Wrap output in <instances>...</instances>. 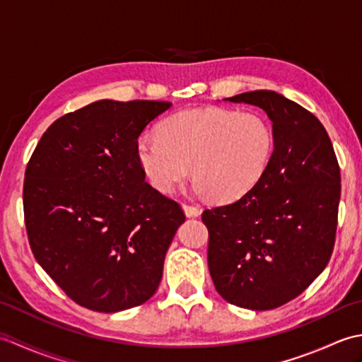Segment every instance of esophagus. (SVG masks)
Returning <instances> with one entry per match:
<instances>
[{"label": "esophagus", "instance_id": "obj_1", "mask_svg": "<svg viewBox=\"0 0 362 362\" xmlns=\"http://www.w3.org/2000/svg\"><path fill=\"white\" fill-rule=\"evenodd\" d=\"M183 210H185V214L188 218H196L201 214V209L197 205H191V204H183Z\"/></svg>", "mask_w": 362, "mask_h": 362}]
</instances>
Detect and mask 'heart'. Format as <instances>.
Listing matches in <instances>:
<instances>
[{
  "instance_id": "heart-1",
  "label": "heart",
  "mask_w": 362,
  "mask_h": 362,
  "mask_svg": "<svg viewBox=\"0 0 362 362\" xmlns=\"http://www.w3.org/2000/svg\"><path fill=\"white\" fill-rule=\"evenodd\" d=\"M274 132L257 113L227 109L185 110L166 118L160 135L138 138L136 156L151 185L173 193L191 174L196 187L218 201L247 194L264 175Z\"/></svg>"
}]
</instances>
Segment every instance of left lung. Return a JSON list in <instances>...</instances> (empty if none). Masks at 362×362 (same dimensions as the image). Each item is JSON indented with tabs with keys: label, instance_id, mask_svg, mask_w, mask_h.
Listing matches in <instances>:
<instances>
[{
	"label": "left lung",
	"instance_id": "8db88e82",
	"mask_svg": "<svg viewBox=\"0 0 362 362\" xmlns=\"http://www.w3.org/2000/svg\"><path fill=\"white\" fill-rule=\"evenodd\" d=\"M263 109L274 152L261 180L238 201L202 213L214 288L241 308L274 310L298 297L332 258L341 171L311 112L271 90L228 98Z\"/></svg>",
	"mask_w": 362,
	"mask_h": 362
}]
</instances>
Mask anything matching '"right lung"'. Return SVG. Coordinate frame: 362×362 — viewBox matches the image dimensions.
<instances>
[{
	"label": "right lung",
	"mask_w": 362,
	"mask_h": 362,
	"mask_svg": "<svg viewBox=\"0 0 362 362\" xmlns=\"http://www.w3.org/2000/svg\"><path fill=\"white\" fill-rule=\"evenodd\" d=\"M165 101H96L56 119L29 158L23 209L37 263L73 302L117 313L149 300L182 206L144 180L136 156Z\"/></svg>",
	"instance_id": "1"
}]
</instances>
